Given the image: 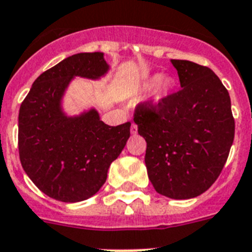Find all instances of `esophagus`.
<instances>
[{
	"label": "esophagus",
	"mask_w": 252,
	"mask_h": 252,
	"mask_svg": "<svg viewBox=\"0 0 252 252\" xmlns=\"http://www.w3.org/2000/svg\"><path fill=\"white\" fill-rule=\"evenodd\" d=\"M137 132H138V126H137V124L132 123V126H130V133H132V134H135Z\"/></svg>",
	"instance_id": "1"
}]
</instances>
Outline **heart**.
<instances>
[{
  "mask_svg": "<svg viewBox=\"0 0 252 252\" xmlns=\"http://www.w3.org/2000/svg\"><path fill=\"white\" fill-rule=\"evenodd\" d=\"M159 80H161V76H159V74H155V76H152V77L146 82V87H151L153 86V85H156ZM172 86H174V82H172L170 78H165V80L161 81V84H159L158 86V91H157V95H156L157 101L163 99V97H165V96L171 91Z\"/></svg>",
  "mask_w": 252,
  "mask_h": 252,
  "instance_id": "heart-1",
  "label": "heart"
}]
</instances>
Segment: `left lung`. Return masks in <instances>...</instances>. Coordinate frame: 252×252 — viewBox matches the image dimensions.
<instances>
[{
    "instance_id": "left-lung-1",
    "label": "left lung",
    "mask_w": 252,
    "mask_h": 252,
    "mask_svg": "<svg viewBox=\"0 0 252 252\" xmlns=\"http://www.w3.org/2000/svg\"><path fill=\"white\" fill-rule=\"evenodd\" d=\"M181 90L134 111L147 142L144 162L153 188L171 199H190L218 179L235 138L227 89L211 68L171 60Z\"/></svg>"
}]
</instances>
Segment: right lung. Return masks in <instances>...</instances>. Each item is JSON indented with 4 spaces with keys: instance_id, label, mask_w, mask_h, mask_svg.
Here are the masks:
<instances>
[{
    "instance_id": "obj_1",
    "label": "right lung",
    "mask_w": 252,
    "mask_h": 252,
    "mask_svg": "<svg viewBox=\"0 0 252 252\" xmlns=\"http://www.w3.org/2000/svg\"><path fill=\"white\" fill-rule=\"evenodd\" d=\"M108 71L101 52L73 54L43 72L21 104V165L38 189L56 200L76 203L95 195L130 135L129 122L110 126L95 109L77 117L62 109L72 78L97 80Z\"/></svg>"
}]
</instances>
